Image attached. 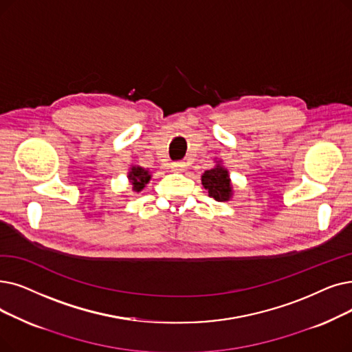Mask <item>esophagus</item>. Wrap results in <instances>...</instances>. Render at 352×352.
Masks as SVG:
<instances>
[{
	"mask_svg": "<svg viewBox=\"0 0 352 352\" xmlns=\"http://www.w3.org/2000/svg\"><path fill=\"white\" fill-rule=\"evenodd\" d=\"M187 170V164L182 162V161H178V162H173L171 164V171L174 173H184Z\"/></svg>",
	"mask_w": 352,
	"mask_h": 352,
	"instance_id": "34e87169",
	"label": "esophagus"
}]
</instances>
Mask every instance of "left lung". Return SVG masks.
Returning <instances> with one entry per match:
<instances>
[{"instance_id":"left-lung-1","label":"left lung","mask_w":352,"mask_h":352,"mask_svg":"<svg viewBox=\"0 0 352 352\" xmlns=\"http://www.w3.org/2000/svg\"><path fill=\"white\" fill-rule=\"evenodd\" d=\"M216 165L211 170L204 171L201 175V184L208 191V195L216 201H230L234 194L233 184L228 170L223 165V161H214Z\"/></svg>"}]
</instances>
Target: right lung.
<instances>
[{
	"label": "right lung",
	"mask_w": 352,
	"mask_h": 352,
	"mask_svg": "<svg viewBox=\"0 0 352 352\" xmlns=\"http://www.w3.org/2000/svg\"><path fill=\"white\" fill-rule=\"evenodd\" d=\"M152 174L149 173V170L146 168L141 166V165H131L129 168V173H128V179H129V184L132 186V191L133 192H141L148 182L151 181Z\"/></svg>",
	"instance_id": "right-lung-1"
}]
</instances>
